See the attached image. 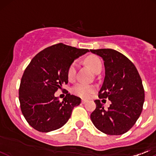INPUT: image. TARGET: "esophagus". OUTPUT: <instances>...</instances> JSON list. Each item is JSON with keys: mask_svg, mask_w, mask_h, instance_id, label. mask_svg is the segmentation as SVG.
Instances as JSON below:
<instances>
[{"mask_svg": "<svg viewBox=\"0 0 156 156\" xmlns=\"http://www.w3.org/2000/svg\"><path fill=\"white\" fill-rule=\"evenodd\" d=\"M88 100L87 99H82V100H81V102L83 103V104H85L86 102H87Z\"/></svg>", "mask_w": 156, "mask_h": 156, "instance_id": "34e87169", "label": "esophagus"}]
</instances>
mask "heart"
<instances>
[{
  "label": "heart",
  "mask_w": 156,
  "mask_h": 156,
  "mask_svg": "<svg viewBox=\"0 0 156 156\" xmlns=\"http://www.w3.org/2000/svg\"><path fill=\"white\" fill-rule=\"evenodd\" d=\"M87 64L90 66V68L95 73H97L99 71H101L102 68V63L99 57L95 55H90L86 58ZM76 63H73L69 67L68 72H67V76L69 80L73 81L75 79V75H76ZM96 90V87L93 85L87 84L84 83H78L73 87V93L75 95L81 97H88L90 96V94L93 93Z\"/></svg>",
  "instance_id": "obj_1"
}]
</instances>
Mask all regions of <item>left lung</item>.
Masks as SVG:
<instances>
[{
    "instance_id": "left-lung-1",
    "label": "left lung",
    "mask_w": 156,
    "mask_h": 156,
    "mask_svg": "<svg viewBox=\"0 0 156 156\" xmlns=\"http://www.w3.org/2000/svg\"><path fill=\"white\" fill-rule=\"evenodd\" d=\"M90 51L104 60L105 76L99 98L111 101L105 110L100 100H95L96 108L90 115L92 122L106 134L126 133L135 124L143 110L144 90L140 75L133 63L117 51L101 48Z\"/></svg>"
}]
</instances>
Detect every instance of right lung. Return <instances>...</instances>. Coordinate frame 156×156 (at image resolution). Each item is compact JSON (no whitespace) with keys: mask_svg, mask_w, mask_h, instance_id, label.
Segmentation results:
<instances>
[{"mask_svg":"<svg viewBox=\"0 0 156 156\" xmlns=\"http://www.w3.org/2000/svg\"><path fill=\"white\" fill-rule=\"evenodd\" d=\"M88 49L63 43L39 52L24 70L19 87V101L24 118L34 129L49 132L64 126L81 98L68 93L62 101L55 93L68 83L69 67Z\"/></svg>","mask_w":156,"mask_h":156,"instance_id":"obj_1","label":"right lung"}]
</instances>
